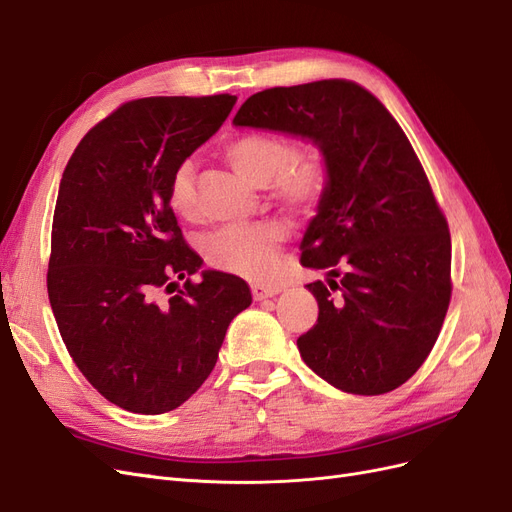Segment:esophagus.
<instances>
[{"label":"esophagus","mask_w":512,"mask_h":512,"mask_svg":"<svg viewBox=\"0 0 512 512\" xmlns=\"http://www.w3.org/2000/svg\"><path fill=\"white\" fill-rule=\"evenodd\" d=\"M277 292H280V288H275V286H262V284H254V286H252V297H254V301L271 299V297H275Z\"/></svg>","instance_id":"34e87169"}]
</instances>
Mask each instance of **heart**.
<instances>
[{"label":"heart","mask_w":512,"mask_h":512,"mask_svg":"<svg viewBox=\"0 0 512 512\" xmlns=\"http://www.w3.org/2000/svg\"><path fill=\"white\" fill-rule=\"evenodd\" d=\"M226 158L247 181L269 183L275 198L292 209H307L327 185V164L318 151L292 153V147L271 134H243L226 145ZM168 203L181 218L194 213V162L183 160L170 175ZM284 226L275 220L228 224L200 241L209 267L265 280L275 269L277 247L284 241Z\"/></svg>","instance_id":"1"}]
</instances>
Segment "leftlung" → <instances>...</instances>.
Masks as SVG:
<instances>
[{
    "label": "left lung",
    "mask_w": 512,
    "mask_h": 512,
    "mask_svg": "<svg viewBox=\"0 0 512 512\" xmlns=\"http://www.w3.org/2000/svg\"><path fill=\"white\" fill-rule=\"evenodd\" d=\"M232 123L309 138L327 164L301 265L345 275L307 284L320 312L297 339L303 361L344 393L397 389L436 344L453 290L451 232L408 136L344 79L258 91Z\"/></svg>",
    "instance_id": "left-lung-1"
}]
</instances>
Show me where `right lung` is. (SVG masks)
<instances>
[{
	"label": "right lung",
	"mask_w": 512,
	"mask_h": 512,
	"mask_svg": "<svg viewBox=\"0 0 512 512\" xmlns=\"http://www.w3.org/2000/svg\"><path fill=\"white\" fill-rule=\"evenodd\" d=\"M235 102L220 94L121 104L83 136L61 177L49 301L76 367L128 412L164 414L188 401L213 371L230 320L252 303L237 275L190 280L203 258L168 203L173 170Z\"/></svg>",
	"instance_id": "right-lung-1"
}]
</instances>
